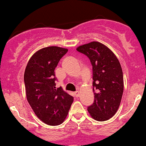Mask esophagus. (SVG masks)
<instances>
[{
    "label": "esophagus",
    "mask_w": 146,
    "mask_h": 146,
    "mask_svg": "<svg viewBox=\"0 0 146 146\" xmlns=\"http://www.w3.org/2000/svg\"><path fill=\"white\" fill-rule=\"evenodd\" d=\"M74 95H75L76 97H79V96H80L79 91H76V92L74 93Z\"/></svg>",
    "instance_id": "34e87169"
}]
</instances>
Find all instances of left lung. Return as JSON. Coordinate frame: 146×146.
<instances>
[{
    "mask_svg": "<svg viewBox=\"0 0 146 146\" xmlns=\"http://www.w3.org/2000/svg\"><path fill=\"white\" fill-rule=\"evenodd\" d=\"M77 50L87 55L93 66L94 102L88 111L96 121H107L116 113L123 95V77L119 60L111 50L99 42L81 45Z\"/></svg>",
    "mask_w": 146,
    "mask_h": 146,
    "instance_id": "obj_1",
    "label": "left lung"
}]
</instances>
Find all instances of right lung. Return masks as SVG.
<instances>
[{
    "label": "right lung",
    "instance_id": "1",
    "mask_svg": "<svg viewBox=\"0 0 146 146\" xmlns=\"http://www.w3.org/2000/svg\"><path fill=\"white\" fill-rule=\"evenodd\" d=\"M68 50L56 46L42 48L28 60L24 73L26 98L30 106L42 122L50 126L64 121L73 97L55 88V69Z\"/></svg>",
    "mask_w": 146,
    "mask_h": 146
}]
</instances>
